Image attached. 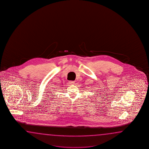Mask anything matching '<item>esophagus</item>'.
<instances>
[{
    "label": "esophagus",
    "mask_w": 149,
    "mask_h": 149,
    "mask_svg": "<svg viewBox=\"0 0 149 149\" xmlns=\"http://www.w3.org/2000/svg\"><path fill=\"white\" fill-rule=\"evenodd\" d=\"M74 82H75V81H69V84H74Z\"/></svg>",
    "instance_id": "obj_1"
}]
</instances>
